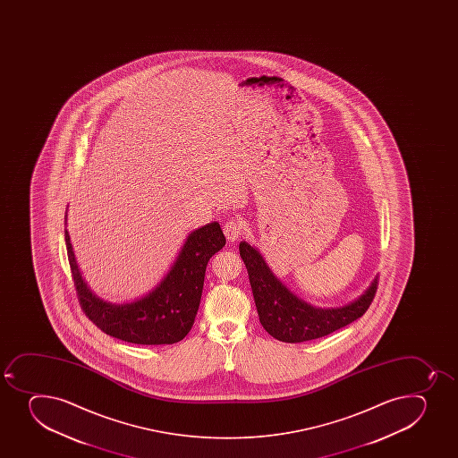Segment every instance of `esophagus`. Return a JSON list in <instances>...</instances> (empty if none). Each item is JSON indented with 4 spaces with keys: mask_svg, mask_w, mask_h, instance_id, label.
I'll use <instances>...</instances> for the list:
<instances>
[{
    "mask_svg": "<svg viewBox=\"0 0 458 458\" xmlns=\"http://www.w3.org/2000/svg\"><path fill=\"white\" fill-rule=\"evenodd\" d=\"M224 234H225L226 241L236 242L242 234L241 222L236 221V219L226 222L224 225Z\"/></svg>",
    "mask_w": 458,
    "mask_h": 458,
    "instance_id": "1",
    "label": "esophagus"
}]
</instances>
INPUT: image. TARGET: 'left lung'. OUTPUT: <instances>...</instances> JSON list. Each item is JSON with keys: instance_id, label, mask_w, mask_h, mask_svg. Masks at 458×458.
Instances as JSON below:
<instances>
[{"instance_id": "8db88e82", "label": "left lung", "mask_w": 458, "mask_h": 458, "mask_svg": "<svg viewBox=\"0 0 458 458\" xmlns=\"http://www.w3.org/2000/svg\"><path fill=\"white\" fill-rule=\"evenodd\" d=\"M239 250L248 268L261 326L268 335L286 344L319 339L357 321L369 309L376 294L377 276L373 277L370 285L352 301L339 308H318L286 288L255 246L241 242Z\"/></svg>"}]
</instances>
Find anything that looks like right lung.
Wrapping results in <instances>:
<instances>
[{
	"label": "right lung",
	"instance_id": "1",
	"mask_svg": "<svg viewBox=\"0 0 458 458\" xmlns=\"http://www.w3.org/2000/svg\"><path fill=\"white\" fill-rule=\"evenodd\" d=\"M64 236L85 315L106 335L137 344H176L190 333L199 310L208 259L225 245L216 221L199 226L188 234L168 272L149 293L131 301L112 303L92 293L79 268L67 228Z\"/></svg>",
	"mask_w": 458,
	"mask_h": 458
}]
</instances>
